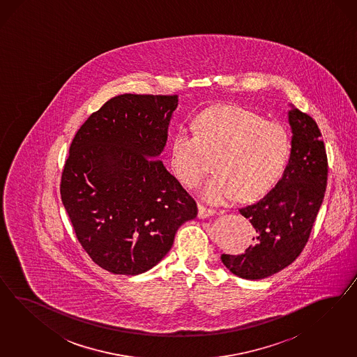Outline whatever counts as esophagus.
Returning <instances> with one entry per match:
<instances>
[{"label":"esophagus","instance_id":"1","mask_svg":"<svg viewBox=\"0 0 357 357\" xmlns=\"http://www.w3.org/2000/svg\"><path fill=\"white\" fill-rule=\"evenodd\" d=\"M215 213H216V211L212 209V208H206L204 206H197V217L199 218H206V217L213 216Z\"/></svg>","mask_w":357,"mask_h":357}]
</instances>
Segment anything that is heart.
<instances>
[{
	"label": "heart",
	"instance_id": "heart-1",
	"mask_svg": "<svg viewBox=\"0 0 357 357\" xmlns=\"http://www.w3.org/2000/svg\"><path fill=\"white\" fill-rule=\"evenodd\" d=\"M292 140L278 121L241 106H217L200 112L194 132L178 130L170 148V167L187 188H195L215 158L217 175L200 187L213 204L257 200L280 181L291 158Z\"/></svg>",
	"mask_w": 357,
	"mask_h": 357
}]
</instances>
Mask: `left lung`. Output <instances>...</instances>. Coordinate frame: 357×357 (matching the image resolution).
Returning a JSON list of instances; mask_svg holds the SVG:
<instances>
[{
	"instance_id": "1",
	"label": "left lung",
	"mask_w": 357,
	"mask_h": 357,
	"mask_svg": "<svg viewBox=\"0 0 357 357\" xmlns=\"http://www.w3.org/2000/svg\"><path fill=\"white\" fill-rule=\"evenodd\" d=\"M292 151L280 181L258 203L239 213L254 227V245L221 260L242 279L259 280L292 264L306 246L324 202L328 163L322 133L303 111H289Z\"/></svg>"
}]
</instances>
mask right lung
Listing matches in <instances>:
<instances>
[{
    "instance_id": "obj_1",
    "label": "right lung",
    "mask_w": 357,
    "mask_h": 357,
    "mask_svg": "<svg viewBox=\"0 0 357 357\" xmlns=\"http://www.w3.org/2000/svg\"><path fill=\"white\" fill-rule=\"evenodd\" d=\"M176 107L178 96L111 98L70 144L61 200L81 246L111 273L151 270L178 227L197 216L194 199L158 160Z\"/></svg>"
}]
</instances>
